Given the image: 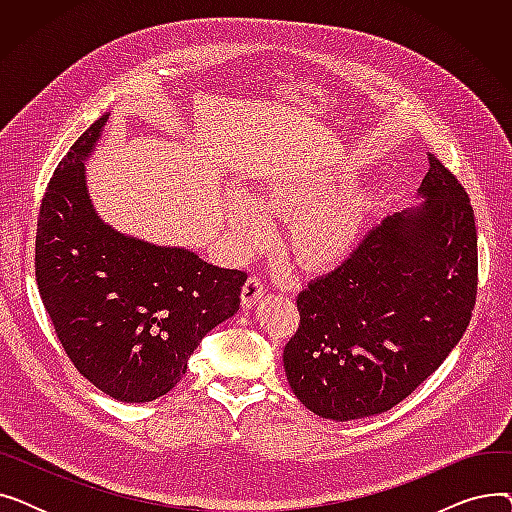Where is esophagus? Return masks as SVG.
I'll list each match as a JSON object with an SVG mask.
<instances>
[{"label":"esophagus","mask_w":512,"mask_h":512,"mask_svg":"<svg viewBox=\"0 0 512 512\" xmlns=\"http://www.w3.org/2000/svg\"><path fill=\"white\" fill-rule=\"evenodd\" d=\"M263 292H265V286H263V280L259 276L247 278L245 286H242V294H240L242 307H253L263 297Z\"/></svg>","instance_id":"esophagus-1"}]
</instances>
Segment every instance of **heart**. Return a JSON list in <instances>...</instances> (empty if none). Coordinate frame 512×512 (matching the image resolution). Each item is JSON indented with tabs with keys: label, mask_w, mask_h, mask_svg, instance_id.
I'll list each match as a JSON object with an SVG mask.
<instances>
[{
	"label": "heart",
	"mask_w": 512,
	"mask_h": 512,
	"mask_svg": "<svg viewBox=\"0 0 512 512\" xmlns=\"http://www.w3.org/2000/svg\"><path fill=\"white\" fill-rule=\"evenodd\" d=\"M334 188V176L301 172L267 182L257 203L240 197L230 207V228L240 247L255 249L267 236L270 220L290 218L288 245L303 267L332 270L359 247L369 199L357 188Z\"/></svg>",
	"instance_id": "heart-1"
}]
</instances>
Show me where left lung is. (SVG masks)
<instances>
[{
    "label": "left lung",
    "instance_id": "obj_1",
    "mask_svg": "<svg viewBox=\"0 0 512 512\" xmlns=\"http://www.w3.org/2000/svg\"><path fill=\"white\" fill-rule=\"evenodd\" d=\"M417 209L388 215L342 265L299 292L288 384L315 415H378L432 375L477 297V230L463 184L434 155Z\"/></svg>",
    "mask_w": 512,
    "mask_h": 512
}]
</instances>
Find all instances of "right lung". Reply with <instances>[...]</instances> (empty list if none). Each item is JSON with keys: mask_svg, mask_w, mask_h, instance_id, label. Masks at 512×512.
Instances as JSON below:
<instances>
[{"mask_svg": "<svg viewBox=\"0 0 512 512\" xmlns=\"http://www.w3.org/2000/svg\"><path fill=\"white\" fill-rule=\"evenodd\" d=\"M105 114L53 172L35 240L39 294L68 359L101 392L149 402L170 392L203 336L240 305L245 272L155 247L99 220L85 164Z\"/></svg>", "mask_w": 512, "mask_h": 512, "instance_id": "1", "label": "right lung"}]
</instances>
